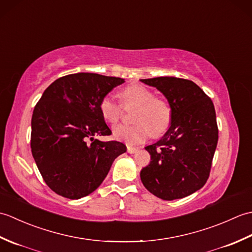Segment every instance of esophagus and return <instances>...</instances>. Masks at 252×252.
Wrapping results in <instances>:
<instances>
[{
  "mask_svg": "<svg viewBox=\"0 0 252 252\" xmlns=\"http://www.w3.org/2000/svg\"><path fill=\"white\" fill-rule=\"evenodd\" d=\"M127 153L129 154H134L138 151V148H135V147H132V146H127Z\"/></svg>",
  "mask_w": 252,
  "mask_h": 252,
  "instance_id": "34e87169",
  "label": "esophagus"
}]
</instances>
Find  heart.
Returning <instances> with one entry per match:
<instances>
[{"label":"heart","mask_w":252,"mask_h":252,"mask_svg":"<svg viewBox=\"0 0 252 252\" xmlns=\"http://www.w3.org/2000/svg\"><path fill=\"white\" fill-rule=\"evenodd\" d=\"M125 107H135L132 111V125H119L114 129V136L129 144L136 145L151 134L159 135L168 129L171 122V108L162 98L155 97L153 91L141 84H131L119 93ZM99 111L104 120L114 125L121 114V106L111 95H106L99 101Z\"/></svg>","instance_id":"b5f03b06"}]
</instances>
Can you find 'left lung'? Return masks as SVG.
Masks as SVG:
<instances>
[{
  "label": "left lung",
  "instance_id": "1",
  "mask_svg": "<svg viewBox=\"0 0 252 252\" xmlns=\"http://www.w3.org/2000/svg\"><path fill=\"white\" fill-rule=\"evenodd\" d=\"M156 88L171 108V125L156 143L145 147L151 162L141 170L146 189L163 200L184 198L206 184L219 131L212 100L190 80L175 77L141 79Z\"/></svg>",
  "mask_w": 252,
  "mask_h": 252
}]
</instances>
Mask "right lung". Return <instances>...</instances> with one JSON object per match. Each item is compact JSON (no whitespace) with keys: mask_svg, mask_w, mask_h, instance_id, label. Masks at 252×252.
Returning a JSON list of instances; mask_svg holds the SVG:
<instances>
[{"mask_svg":"<svg viewBox=\"0 0 252 252\" xmlns=\"http://www.w3.org/2000/svg\"><path fill=\"white\" fill-rule=\"evenodd\" d=\"M125 79L79 72L55 80L34 107L31 152L42 178L69 199L90 195L103 183L125 144L103 142L110 135L99 111L100 99Z\"/></svg>","mask_w":252,"mask_h":252,"instance_id":"right-lung-1","label":"right lung"}]
</instances>
